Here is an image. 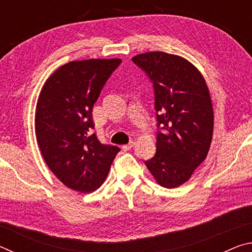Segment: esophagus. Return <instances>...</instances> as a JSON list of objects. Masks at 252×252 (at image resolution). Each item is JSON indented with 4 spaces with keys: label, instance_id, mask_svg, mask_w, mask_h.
I'll list each match as a JSON object with an SVG mask.
<instances>
[{
    "label": "esophagus",
    "instance_id": "esophagus-1",
    "mask_svg": "<svg viewBox=\"0 0 252 252\" xmlns=\"http://www.w3.org/2000/svg\"><path fill=\"white\" fill-rule=\"evenodd\" d=\"M134 144H135L134 141H130L127 144H125V146H122V149H123V150H125V151L130 150V149H132V148L134 147Z\"/></svg>",
    "mask_w": 252,
    "mask_h": 252
}]
</instances>
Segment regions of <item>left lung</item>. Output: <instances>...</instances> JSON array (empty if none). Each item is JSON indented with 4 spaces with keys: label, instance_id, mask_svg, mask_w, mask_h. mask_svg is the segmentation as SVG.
Segmentation results:
<instances>
[{
    "label": "left lung",
    "instance_id": "1",
    "mask_svg": "<svg viewBox=\"0 0 252 252\" xmlns=\"http://www.w3.org/2000/svg\"><path fill=\"white\" fill-rule=\"evenodd\" d=\"M155 88L157 152L146 165L161 187L189 180L206 159L213 134V108L203 75L176 54L155 51L132 58Z\"/></svg>",
    "mask_w": 252,
    "mask_h": 252
}]
</instances>
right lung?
<instances>
[{
	"instance_id": "1",
	"label": "right lung",
	"mask_w": 252,
	"mask_h": 252,
	"mask_svg": "<svg viewBox=\"0 0 252 252\" xmlns=\"http://www.w3.org/2000/svg\"><path fill=\"white\" fill-rule=\"evenodd\" d=\"M121 59L71 61L55 70L41 89L35 109V135L42 157L63 185L92 192L108 176L120 149L102 144L92 108Z\"/></svg>"
}]
</instances>
